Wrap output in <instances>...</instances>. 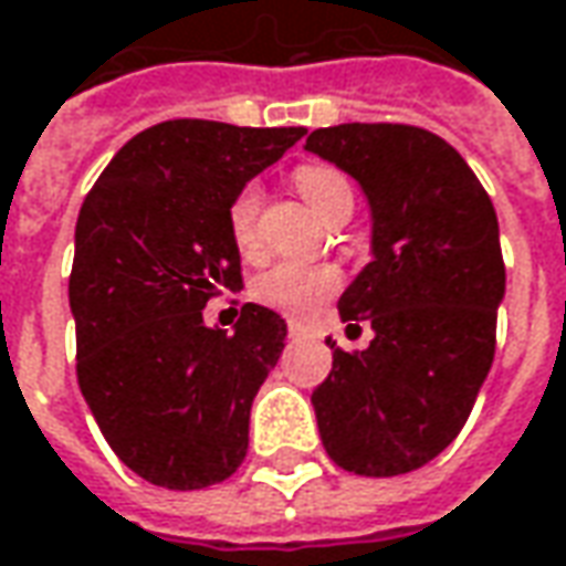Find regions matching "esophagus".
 Here are the masks:
<instances>
[{"instance_id":"esophagus-1","label":"esophagus","mask_w":566,"mask_h":566,"mask_svg":"<svg viewBox=\"0 0 566 566\" xmlns=\"http://www.w3.org/2000/svg\"><path fill=\"white\" fill-rule=\"evenodd\" d=\"M308 336H314L305 324H290V339H308Z\"/></svg>"}]
</instances>
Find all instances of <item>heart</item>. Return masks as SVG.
Returning <instances> with one entry per match:
<instances>
[{
    "label": "heart",
    "instance_id": "1",
    "mask_svg": "<svg viewBox=\"0 0 566 566\" xmlns=\"http://www.w3.org/2000/svg\"><path fill=\"white\" fill-rule=\"evenodd\" d=\"M292 180L321 221H329L336 211L352 208V199H355L352 184L343 170H336L333 165H302L292 174ZM258 214H261V189L258 184H245L227 205V233L242 258H258L261 252ZM339 286H343V274L333 264L283 261L252 280V298L283 317L308 321Z\"/></svg>",
    "mask_w": 566,
    "mask_h": 566
}]
</instances>
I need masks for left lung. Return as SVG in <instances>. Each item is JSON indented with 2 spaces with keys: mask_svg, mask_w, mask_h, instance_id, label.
Masks as SVG:
<instances>
[{
  "mask_svg": "<svg viewBox=\"0 0 566 566\" xmlns=\"http://www.w3.org/2000/svg\"><path fill=\"white\" fill-rule=\"evenodd\" d=\"M305 149L348 170L374 214V261L339 298L364 352L336 343L311 396L327 454L358 476L430 464L468 423L495 358L504 261L492 199L468 161L411 124H339Z\"/></svg>",
  "mask_w": 566,
  "mask_h": 566,
  "instance_id": "obj_1",
  "label": "left lung"
}]
</instances>
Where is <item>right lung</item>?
<instances>
[{"label": "right lung", "mask_w": 566, "mask_h": 566, "mask_svg": "<svg viewBox=\"0 0 566 566\" xmlns=\"http://www.w3.org/2000/svg\"><path fill=\"white\" fill-rule=\"evenodd\" d=\"M302 136L165 120L136 133L83 199L67 280L80 392L112 451L151 486H214L249 451V411L286 321L249 302L227 336L205 327L202 308L242 290L227 205Z\"/></svg>", "instance_id": "right-lung-1"}]
</instances>
